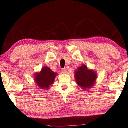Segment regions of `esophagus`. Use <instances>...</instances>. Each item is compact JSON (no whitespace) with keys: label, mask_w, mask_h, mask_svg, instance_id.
Instances as JSON below:
<instances>
[{"label":"esophagus","mask_w":128,"mask_h":128,"mask_svg":"<svg viewBox=\"0 0 128 128\" xmlns=\"http://www.w3.org/2000/svg\"><path fill=\"white\" fill-rule=\"evenodd\" d=\"M62 73H64V74H66V73L67 72H66V68H63L62 69Z\"/></svg>","instance_id":"1"}]
</instances>
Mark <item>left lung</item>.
<instances>
[{
    "instance_id": "1",
    "label": "left lung",
    "mask_w": 128,
    "mask_h": 128,
    "mask_svg": "<svg viewBox=\"0 0 128 128\" xmlns=\"http://www.w3.org/2000/svg\"><path fill=\"white\" fill-rule=\"evenodd\" d=\"M96 78V72L93 70L88 69L85 65L78 67L75 72L76 82L82 89L92 88L94 85Z\"/></svg>"
}]
</instances>
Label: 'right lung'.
<instances>
[{
    "instance_id": "add662e5",
    "label": "right lung",
    "mask_w": 128,
    "mask_h": 128,
    "mask_svg": "<svg viewBox=\"0 0 128 128\" xmlns=\"http://www.w3.org/2000/svg\"><path fill=\"white\" fill-rule=\"evenodd\" d=\"M56 75L50 68L44 66L40 72L35 73L34 81L40 88L47 90L54 83Z\"/></svg>"
}]
</instances>
